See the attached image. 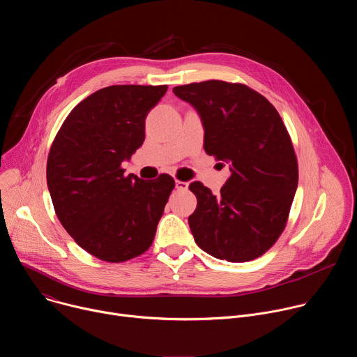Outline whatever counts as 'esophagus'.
Instances as JSON below:
<instances>
[{
  "mask_svg": "<svg viewBox=\"0 0 357 357\" xmlns=\"http://www.w3.org/2000/svg\"><path fill=\"white\" fill-rule=\"evenodd\" d=\"M188 186H189V182H183V181H178V179L175 181V188L178 190H186Z\"/></svg>",
  "mask_w": 357,
  "mask_h": 357,
  "instance_id": "esophagus-1",
  "label": "esophagus"
}]
</instances>
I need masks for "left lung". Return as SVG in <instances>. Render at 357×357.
<instances>
[{
  "label": "left lung",
  "instance_id": "left-lung-1",
  "mask_svg": "<svg viewBox=\"0 0 357 357\" xmlns=\"http://www.w3.org/2000/svg\"><path fill=\"white\" fill-rule=\"evenodd\" d=\"M199 114L208 155L229 164L216 196L200 182L189 227L196 244L230 263L257 259L282 233L298 186L289 134L270 101L240 83L208 80L174 87Z\"/></svg>",
  "mask_w": 357,
  "mask_h": 357
}]
</instances>
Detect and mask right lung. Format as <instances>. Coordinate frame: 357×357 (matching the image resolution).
Returning a JSON list of instances; mask_svg holds the SVG:
<instances>
[{
  "instance_id": "1",
  "label": "right lung",
  "mask_w": 357,
  "mask_h": 357,
  "mask_svg": "<svg viewBox=\"0 0 357 357\" xmlns=\"http://www.w3.org/2000/svg\"><path fill=\"white\" fill-rule=\"evenodd\" d=\"M167 86L116 84L86 97L50 146L46 179L58 219L91 256L123 263L145 252L175 186L162 174L124 175L145 138V119Z\"/></svg>"
}]
</instances>
